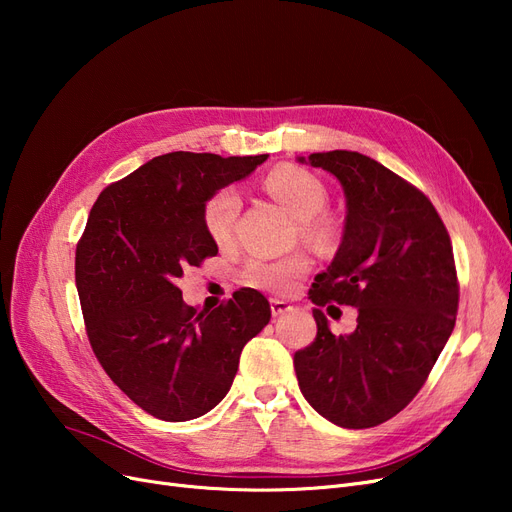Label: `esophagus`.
Returning a JSON list of instances; mask_svg holds the SVG:
<instances>
[{"instance_id":"1","label":"esophagus","mask_w":512,"mask_h":512,"mask_svg":"<svg viewBox=\"0 0 512 512\" xmlns=\"http://www.w3.org/2000/svg\"><path fill=\"white\" fill-rule=\"evenodd\" d=\"M292 309L290 303L286 301H280V299H271V314L273 316H282V314H288Z\"/></svg>"}]
</instances>
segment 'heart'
Listing matches in <instances>:
<instances>
[{
  "instance_id": "b5f03b06",
  "label": "heart",
  "mask_w": 512,
  "mask_h": 512,
  "mask_svg": "<svg viewBox=\"0 0 512 512\" xmlns=\"http://www.w3.org/2000/svg\"><path fill=\"white\" fill-rule=\"evenodd\" d=\"M265 190L299 220L303 239L324 245L335 237V220L324 211L329 200L327 185L307 168L294 164L275 166L265 177ZM239 209L241 198L235 188H222L207 200L203 226L211 241L224 245L232 239ZM309 269L312 260L303 252H292L282 258L256 256L245 262L241 280L250 288L288 294L299 286Z\"/></svg>"
}]
</instances>
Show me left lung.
Wrapping results in <instances>:
<instances>
[{
	"mask_svg": "<svg viewBox=\"0 0 512 512\" xmlns=\"http://www.w3.org/2000/svg\"><path fill=\"white\" fill-rule=\"evenodd\" d=\"M307 160L339 179L348 207L342 245L309 299L356 307L359 318L354 333L333 335L314 309L318 333L294 352V371L309 406L331 423L376 427L423 389L453 333L459 280L451 237L431 200L380 162L342 149Z\"/></svg>",
	"mask_w": 512,
	"mask_h": 512,
	"instance_id": "1",
	"label": "left lung"
}]
</instances>
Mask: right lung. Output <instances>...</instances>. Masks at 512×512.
Wrapping results in <instances>:
<instances>
[{
	"label": "right lung",
	"mask_w": 512,
	"mask_h": 512,
	"mask_svg": "<svg viewBox=\"0 0 512 512\" xmlns=\"http://www.w3.org/2000/svg\"><path fill=\"white\" fill-rule=\"evenodd\" d=\"M267 158L164 153L106 185L76 243L91 350L108 378L162 421H190L218 406L243 346L271 318L254 288L198 312L177 286L183 271L218 254L203 226L207 200Z\"/></svg>",
	"instance_id": "right-lung-1"
}]
</instances>
